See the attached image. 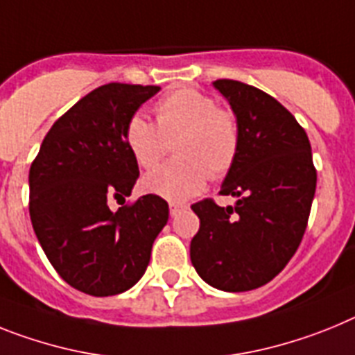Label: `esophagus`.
<instances>
[{"label": "esophagus", "mask_w": 355, "mask_h": 355, "mask_svg": "<svg viewBox=\"0 0 355 355\" xmlns=\"http://www.w3.org/2000/svg\"><path fill=\"white\" fill-rule=\"evenodd\" d=\"M187 205H181V202H171V205H168V210H171V215L172 217H175V215H180L181 211L183 210H187Z\"/></svg>", "instance_id": "34e87169"}]
</instances>
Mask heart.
<instances>
[{
    "label": "heart",
    "mask_w": 355,
    "mask_h": 355,
    "mask_svg": "<svg viewBox=\"0 0 355 355\" xmlns=\"http://www.w3.org/2000/svg\"><path fill=\"white\" fill-rule=\"evenodd\" d=\"M156 123L135 114L125 125V145L136 163L153 168L174 144L178 157L144 178L148 192L184 201L201 192L208 178L219 180L233 166L241 147L237 116L196 87H178L154 107Z\"/></svg>",
    "instance_id": "obj_1"
}]
</instances>
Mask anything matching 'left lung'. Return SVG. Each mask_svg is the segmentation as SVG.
Listing matches in <instances>:
<instances>
[{"label": "left lung", "mask_w": 355, "mask_h": 355, "mask_svg": "<svg viewBox=\"0 0 355 355\" xmlns=\"http://www.w3.org/2000/svg\"><path fill=\"white\" fill-rule=\"evenodd\" d=\"M214 87L228 100L241 129L237 159L220 187L237 202L192 205L201 224L190 260L211 287L241 293L271 282L296 253L316 192V168L304 127L277 98L230 78Z\"/></svg>", "instance_id": "8db88e82"}]
</instances>
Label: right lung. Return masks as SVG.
<instances>
[{"instance_id":"add662e5","label":"right lung","mask_w":355,"mask_h":355,"mask_svg":"<svg viewBox=\"0 0 355 355\" xmlns=\"http://www.w3.org/2000/svg\"><path fill=\"white\" fill-rule=\"evenodd\" d=\"M157 86L111 83L57 120L30 166V219L60 278L91 296H113L144 277L157 233L168 220L165 199L129 198L140 171L125 145V125Z\"/></svg>"}]
</instances>
